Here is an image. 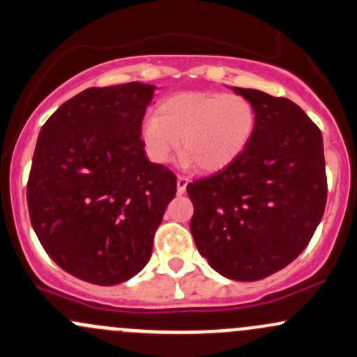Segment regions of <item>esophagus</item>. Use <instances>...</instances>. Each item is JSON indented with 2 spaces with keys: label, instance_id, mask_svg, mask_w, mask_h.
Segmentation results:
<instances>
[{
  "label": "esophagus",
  "instance_id": "esophagus-1",
  "mask_svg": "<svg viewBox=\"0 0 357 357\" xmlns=\"http://www.w3.org/2000/svg\"><path fill=\"white\" fill-rule=\"evenodd\" d=\"M186 186H188V178L186 176H178V193L183 195L186 191Z\"/></svg>",
  "mask_w": 357,
  "mask_h": 357
}]
</instances>
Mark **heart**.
Instances as JSON below:
<instances>
[{
  "label": "heart",
  "mask_w": 357,
  "mask_h": 357,
  "mask_svg": "<svg viewBox=\"0 0 357 357\" xmlns=\"http://www.w3.org/2000/svg\"><path fill=\"white\" fill-rule=\"evenodd\" d=\"M256 123V108L242 95L188 91L166 98L155 119L144 121L140 134L154 162L171 160L181 142L186 162L199 171H215L248 147Z\"/></svg>",
  "instance_id": "b5f03b06"
}]
</instances>
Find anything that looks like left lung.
I'll use <instances>...</instances> for the list:
<instances>
[{
  "label": "left lung",
  "instance_id": "obj_1",
  "mask_svg": "<svg viewBox=\"0 0 357 357\" xmlns=\"http://www.w3.org/2000/svg\"><path fill=\"white\" fill-rule=\"evenodd\" d=\"M257 113L248 147L220 171L188 185L195 244L236 281H257L300 256L327 202L324 139L288 98L232 88Z\"/></svg>",
  "mask_w": 357,
  "mask_h": 357
}]
</instances>
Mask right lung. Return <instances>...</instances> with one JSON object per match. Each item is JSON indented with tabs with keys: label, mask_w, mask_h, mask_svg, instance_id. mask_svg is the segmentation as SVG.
Segmentation results:
<instances>
[{
	"label": "right lung",
	"mask_w": 357,
	"mask_h": 357,
	"mask_svg": "<svg viewBox=\"0 0 357 357\" xmlns=\"http://www.w3.org/2000/svg\"><path fill=\"white\" fill-rule=\"evenodd\" d=\"M155 86L89 88L61 105L38 134L26 202L50 259L93 284L134 278L176 195V176L146 158L140 139Z\"/></svg>",
	"instance_id": "obj_1"
}]
</instances>
